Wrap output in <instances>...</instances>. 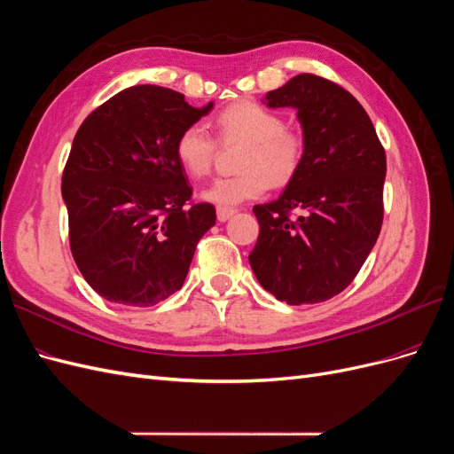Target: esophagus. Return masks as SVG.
<instances>
[{
	"label": "esophagus",
	"instance_id": "obj_1",
	"mask_svg": "<svg viewBox=\"0 0 454 454\" xmlns=\"http://www.w3.org/2000/svg\"><path fill=\"white\" fill-rule=\"evenodd\" d=\"M217 219H219V222H227V219H231L232 215H235L237 214V210L235 208H225V206H217Z\"/></svg>",
	"mask_w": 454,
	"mask_h": 454
}]
</instances>
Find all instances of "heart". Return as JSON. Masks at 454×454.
Masks as SVG:
<instances>
[{
	"mask_svg": "<svg viewBox=\"0 0 454 454\" xmlns=\"http://www.w3.org/2000/svg\"><path fill=\"white\" fill-rule=\"evenodd\" d=\"M217 132L225 144L242 142L239 168L231 177H217L200 191V199L217 206H237L265 195L269 184H290L305 157V138L295 129L284 127L280 114L257 102H237L217 115ZM174 155L191 177L210 172L215 140L202 125H189L177 136Z\"/></svg>",
	"mask_w": 454,
	"mask_h": 454,
	"instance_id": "b5f03b06",
	"label": "heart"
}]
</instances>
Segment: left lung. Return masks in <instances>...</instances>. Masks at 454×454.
<instances>
[{"label":"left lung","instance_id":"obj_1","mask_svg":"<svg viewBox=\"0 0 454 454\" xmlns=\"http://www.w3.org/2000/svg\"><path fill=\"white\" fill-rule=\"evenodd\" d=\"M265 104L295 109L305 157L277 200L254 206L259 237L248 259L278 301L322 303L354 280L379 239L387 155L360 102L324 77L295 75Z\"/></svg>","mask_w":454,"mask_h":454}]
</instances>
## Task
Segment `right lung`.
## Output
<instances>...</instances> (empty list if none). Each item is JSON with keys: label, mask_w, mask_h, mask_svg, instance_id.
Listing matches in <instances>:
<instances>
[{"label": "right lung", "mask_w": 454, "mask_h": 454, "mask_svg": "<svg viewBox=\"0 0 454 454\" xmlns=\"http://www.w3.org/2000/svg\"><path fill=\"white\" fill-rule=\"evenodd\" d=\"M182 92L134 85L83 121L62 174L70 248L92 290L125 307H153L180 290L202 235L208 202L174 155L177 136L208 115Z\"/></svg>", "instance_id": "obj_1"}]
</instances>
